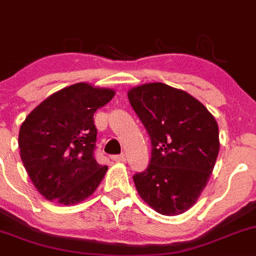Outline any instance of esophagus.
I'll use <instances>...</instances> for the list:
<instances>
[{"instance_id": "1", "label": "esophagus", "mask_w": 256, "mask_h": 256, "mask_svg": "<svg viewBox=\"0 0 256 256\" xmlns=\"http://www.w3.org/2000/svg\"><path fill=\"white\" fill-rule=\"evenodd\" d=\"M110 159L114 160V162H124L126 160V155H113V156H110Z\"/></svg>"}]
</instances>
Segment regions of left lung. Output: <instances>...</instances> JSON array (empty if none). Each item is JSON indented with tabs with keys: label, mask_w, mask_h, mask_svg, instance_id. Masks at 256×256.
<instances>
[{
	"label": "left lung",
	"mask_w": 256,
	"mask_h": 256,
	"mask_svg": "<svg viewBox=\"0 0 256 256\" xmlns=\"http://www.w3.org/2000/svg\"><path fill=\"white\" fill-rule=\"evenodd\" d=\"M128 98L152 146L149 166L133 176L136 191L160 214H181L212 175L220 152L217 120L198 100L166 84L132 88Z\"/></svg>",
	"instance_id": "obj_1"
}]
</instances>
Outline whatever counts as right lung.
<instances>
[{
	"mask_svg": "<svg viewBox=\"0 0 256 256\" xmlns=\"http://www.w3.org/2000/svg\"><path fill=\"white\" fill-rule=\"evenodd\" d=\"M114 94L74 84L50 94L26 117L18 136L20 159L44 198L64 206L80 204L104 180L108 168L94 158V113Z\"/></svg>",
	"mask_w": 256,
	"mask_h": 256,
	"instance_id": "obj_1",
	"label": "right lung"
}]
</instances>
